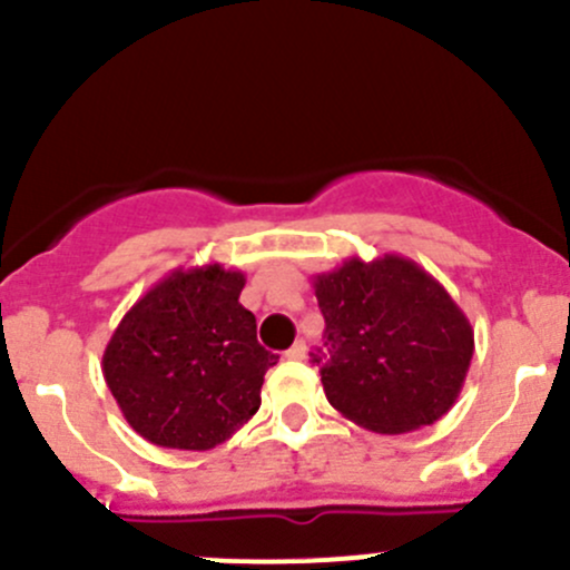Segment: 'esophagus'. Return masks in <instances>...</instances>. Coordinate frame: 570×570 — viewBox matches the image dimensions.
Returning a JSON list of instances; mask_svg holds the SVG:
<instances>
[{"mask_svg":"<svg viewBox=\"0 0 570 570\" xmlns=\"http://www.w3.org/2000/svg\"><path fill=\"white\" fill-rule=\"evenodd\" d=\"M306 353H308V347H306V342H303V338H297V342L292 344L289 350H286V355H289L292 361H303V358H306Z\"/></svg>","mask_w":570,"mask_h":570,"instance_id":"34e87169","label":"esophagus"}]
</instances>
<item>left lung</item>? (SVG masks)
<instances>
[{"label": "left lung", "mask_w": 570, "mask_h": 570, "mask_svg": "<svg viewBox=\"0 0 570 570\" xmlns=\"http://www.w3.org/2000/svg\"><path fill=\"white\" fill-rule=\"evenodd\" d=\"M325 317L320 364L327 402L350 422L383 435L433 424L455 405L474 331L450 292L396 253L314 275Z\"/></svg>", "instance_id": "obj_1"}]
</instances>
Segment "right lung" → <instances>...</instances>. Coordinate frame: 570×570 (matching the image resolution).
<instances>
[{
	"label": "right lung",
	"instance_id": "add662e5",
	"mask_svg": "<svg viewBox=\"0 0 570 570\" xmlns=\"http://www.w3.org/2000/svg\"><path fill=\"white\" fill-rule=\"evenodd\" d=\"M245 273L223 264L178 267L115 327L101 370L135 433L168 450L204 452L232 439L262 405L278 361L239 303Z\"/></svg>",
	"mask_w": 570,
	"mask_h": 570
}]
</instances>
